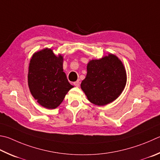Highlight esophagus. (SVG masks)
<instances>
[{"mask_svg":"<svg viewBox=\"0 0 160 160\" xmlns=\"http://www.w3.org/2000/svg\"><path fill=\"white\" fill-rule=\"evenodd\" d=\"M73 84H74V85H75V87H79V86H80V81H79V80L75 81V82Z\"/></svg>","mask_w":160,"mask_h":160,"instance_id":"esophagus-1","label":"esophagus"}]
</instances>
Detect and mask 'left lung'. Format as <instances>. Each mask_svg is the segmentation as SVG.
<instances>
[{
  "label": "left lung",
  "mask_w": 160,
  "mask_h": 160,
  "mask_svg": "<svg viewBox=\"0 0 160 160\" xmlns=\"http://www.w3.org/2000/svg\"><path fill=\"white\" fill-rule=\"evenodd\" d=\"M126 84L127 72L122 62L109 53L99 59L89 61L80 87L90 102L103 106L117 99Z\"/></svg>",
  "instance_id": "obj_1"
}]
</instances>
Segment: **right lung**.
<instances>
[{
  "mask_svg": "<svg viewBox=\"0 0 160 160\" xmlns=\"http://www.w3.org/2000/svg\"><path fill=\"white\" fill-rule=\"evenodd\" d=\"M63 57L52 49L45 48L33 54L29 62L28 85L31 94L40 106L54 109L73 88L63 69Z\"/></svg>",
  "mask_w": 160,
  "mask_h": 160,
  "instance_id": "1",
  "label": "right lung"
}]
</instances>
